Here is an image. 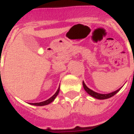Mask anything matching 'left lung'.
Here are the masks:
<instances>
[{
    "label": "left lung",
    "mask_w": 134,
    "mask_h": 134,
    "mask_svg": "<svg viewBox=\"0 0 134 134\" xmlns=\"http://www.w3.org/2000/svg\"><path fill=\"white\" fill-rule=\"evenodd\" d=\"M82 84H83V87H84V89H85V91H86L89 94L91 95L92 97L96 98V99H109V98L111 97L114 95L116 94L121 90V88H120V89L117 90L116 91H115V92H111V93H109V94H99L97 92H94L93 90H90V88H88V87L86 86V85H85L84 82H83Z\"/></svg>",
    "instance_id": "8db88e82"
}]
</instances>
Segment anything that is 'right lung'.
I'll list each match as a JSON object with an SVG mask.
<instances>
[{
    "mask_svg": "<svg viewBox=\"0 0 134 134\" xmlns=\"http://www.w3.org/2000/svg\"><path fill=\"white\" fill-rule=\"evenodd\" d=\"M59 87L58 88V90H57V91L56 92V93L54 94L53 96H52V97H50L49 99H48L47 100H46V101H44V102H39V103H30L32 105H35V106H44V105H47L49 104H50L51 102H52L54 100V99L56 98V97H57V95H58V94H59Z\"/></svg>",
    "mask_w": 134,
    "mask_h": 134,
    "instance_id": "right-lung-1",
    "label": "right lung"
}]
</instances>
